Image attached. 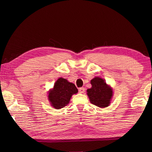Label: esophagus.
<instances>
[{"mask_svg": "<svg viewBox=\"0 0 152 152\" xmlns=\"http://www.w3.org/2000/svg\"><path fill=\"white\" fill-rule=\"evenodd\" d=\"M78 91H79V93H84L85 88H79Z\"/></svg>", "mask_w": 152, "mask_h": 152, "instance_id": "1", "label": "esophagus"}]
</instances>
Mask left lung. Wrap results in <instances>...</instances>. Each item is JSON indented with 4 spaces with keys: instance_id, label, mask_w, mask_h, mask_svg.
<instances>
[{
    "instance_id": "obj_1",
    "label": "left lung",
    "mask_w": 152,
    "mask_h": 152,
    "mask_svg": "<svg viewBox=\"0 0 152 152\" xmlns=\"http://www.w3.org/2000/svg\"><path fill=\"white\" fill-rule=\"evenodd\" d=\"M91 88L87 89L89 101L99 108H106L110 104L113 96V89L105 80L100 77H95L91 80Z\"/></svg>"
}]
</instances>
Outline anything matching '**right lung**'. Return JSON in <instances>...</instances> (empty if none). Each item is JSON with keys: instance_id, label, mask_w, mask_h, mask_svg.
<instances>
[{"instance_id": "right-lung-1", "label": "right lung", "mask_w": 152, "mask_h": 152, "mask_svg": "<svg viewBox=\"0 0 152 152\" xmlns=\"http://www.w3.org/2000/svg\"><path fill=\"white\" fill-rule=\"evenodd\" d=\"M78 90L73 83L69 82L65 78H58L52 89L48 92V98L51 106L55 109H61L66 106L74 94Z\"/></svg>"}]
</instances>
